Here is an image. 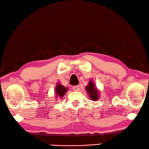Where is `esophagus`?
<instances>
[{"instance_id":"esophagus-1","label":"esophagus","mask_w":149,"mask_h":149,"mask_svg":"<svg viewBox=\"0 0 149 149\" xmlns=\"http://www.w3.org/2000/svg\"><path fill=\"white\" fill-rule=\"evenodd\" d=\"M79 86H74L72 87V90L73 91H76V92H77V91H79Z\"/></svg>"}]
</instances>
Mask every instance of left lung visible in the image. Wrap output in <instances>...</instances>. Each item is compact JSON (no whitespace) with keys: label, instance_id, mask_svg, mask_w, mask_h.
<instances>
[{"label":"left lung","instance_id":"obj_1","mask_svg":"<svg viewBox=\"0 0 149 149\" xmlns=\"http://www.w3.org/2000/svg\"><path fill=\"white\" fill-rule=\"evenodd\" d=\"M86 92L89 95L90 97L92 99V100L95 101L99 100L100 94H99L98 90L95 88V85L92 81V80H90L88 85L86 86Z\"/></svg>","mask_w":149,"mask_h":149}]
</instances>
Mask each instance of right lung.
I'll list each match as a JSON object with an SVG mask.
<instances>
[{
    "label": "right lung",
    "instance_id": "1",
    "mask_svg": "<svg viewBox=\"0 0 149 149\" xmlns=\"http://www.w3.org/2000/svg\"><path fill=\"white\" fill-rule=\"evenodd\" d=\"M68 91V89L66 87H64L61 84L57 83L56 85V87L55 88V92H56V97H62L65 95V93Z\"/></svg>",
    "mask_w": 149,
    "mask_h": 149
}]
</instances>
